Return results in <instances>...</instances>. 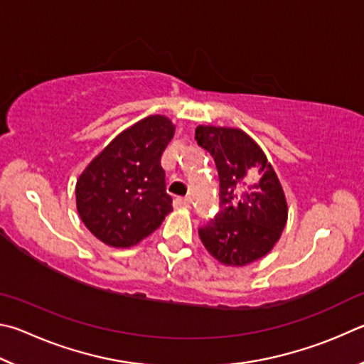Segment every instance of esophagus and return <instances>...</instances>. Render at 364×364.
Returning <instances> with one entry per match:
<instances>
[{
  "label": "esophagus",
  "instance_id": "1",
  "mask_svg": "<svg viewBox=\"0 0 364 364\" xmlns=\"http://www.w3.org/2000/svg\"><path fill=\"white\" fill-rule=\"evenodd\" d=\"M174 208L176 209L190 208V200L188 198H181V196H177V198H174Z\"/></svg>",
  "mask_w": 364,
  "mask_h": 364
}]
</instances>
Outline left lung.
<instances>
[{"label": "left lung", "instance_id": "left-lung-1", "mask_svg": "<svg viewBox=\"0 0 364 364\" xmlns=\"http://www.w3.org/2000/svg\"><path fill=\"white\" fill-rule=\"evenodd\" d=\"M195 139L211 153L220 182V211L198 233L220 264L243 267L272 251L288 220V203L262 149L237 127L198 126Z\"/></svg>", "mask_w": 364, "mask_h": 364}]
</instances>
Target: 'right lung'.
<instances>
[{
    "mask_svg": "<svg viewBox=\"0 0 364 364\" xmlns=\"http://www.w3.org/2000/svg\"><path fill=\"white\" fill-rule=\"evenodd\" d=\"M174 129L163 114L137 121L118 134L76 181V209L102 243L137 245L172 211L161 155Z\"/></svg>",
    "mask_w": 364,
    "mask_h": 364,
    "instance_id": "right-lung-1",
    "label": "right lung"
}]
</instances>
